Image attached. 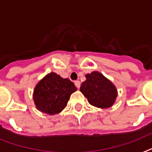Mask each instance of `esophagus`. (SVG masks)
Returning <instances> with one entry per match:
<instances>
[{
    "mask_svg": "<svg viewBox=\"0 0 152 152\" xmlns=\"http://www.w3.org/2000/svg\"><path fill=\"white\" fill-rule=\"evenodd\" d=\"M75 86L77 88H80V86H81V82H80V81H75Z\"/></svg>",
    "mask_w": 152,
    "mask_h": 152,
    "instance_id": "34e87169",
    "label": "esophagus"
}]
</instances>
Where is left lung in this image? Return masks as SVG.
<instances>
[{
  "label": "left lung",
  "mask_w": 152,
  "mask_h": 152,
  "mask_svg": "<svg viewBox=\"0 0 152 152\" xmlns=\"http://www.w3.org/2000/svg\"><path fill=\"white\" fill-rule=\"evenodd\" d=\"M85 77L86 80L81 84L80 91L87 98L88 102L102 109L112 106L117 97L116 86L98 71L87 74Z\"/></svg>",
  "instance_id": "left-lung-1"
}]
</instances>
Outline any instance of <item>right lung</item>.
Wrapping results in <instances>:
<instances>
[{"instance_id": "add662e5", "label": "right lung", "mask_w": 152, "mask_h": 152, "mask_svg": "<svg viewBox=\"0 0 152 152\" xmlns=\"http://www.w3.org/2000/svg\"><path fill=\"white\" fill-rule=\"evenodd\" d=\"M77 88L68 78L54 72L46 75L35 87L33 100L37 110L50 115L61 113Z\"/></svg>"}]
</instances>
